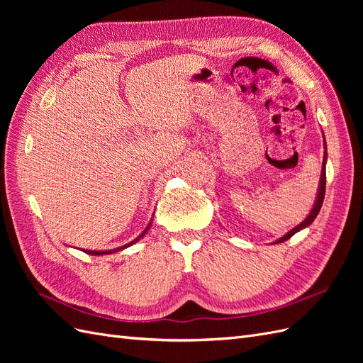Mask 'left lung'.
<instances>
[{
    "label": "left lung",
    "instance_id": "8db88e82",
    "mask_svg": "<svg viewBox=\"0 0 363 363\" xmlns=\"http://www.w3.org/2000/svg\"><path fill=\"white\" fill-rule=\"evenodd\" d=\"M323 139H324V159H323V168H321V177H320V184H318V192H316V196H315V203L312 206V211L309 212V215L306 216V219L303 223H300L298 225H295L292 230H289V232L286 235H283L280 239L274 240L272 244H280V242H284V240H288L289 238H292L295 233H298L300 230L309 227L315 218L318 216V213H320L321 211V206H323V201H324V195H325V163H327V144H325V138H324V133H323Z\"/></svg>",
    "mask_w": 363,
    "mask_h": 363
}]
</instances>
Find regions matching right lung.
I'll list each match as a JSON object with an SVG mask.
<instances>
[{
    "label": "right lung",
    "mask_w": 363,
    "mask_h": 363,
    "mask_svg": "<svg viewBox=\"0 0 363 363\" xmlns=\"http://www.w3.org/2000/svg\"><path fill=\"white\" fill-rule=\"evenodd\" d=\"M151 224H152V218L150 219V223H148V225L145 227L144 232H142L138 238H135L133 240H131V242H128V244H125V245H123V247H118V248H113V250H83V251L87 252V255H92V256H104V255H112V252L123 251V250H125V248H128V247H131V245H135V244L138 242V240H140L142 238H144V236L147 235L148 230H150Z\"/></svg>",
    "instance_id": "add662e5"
}]
</instances>
